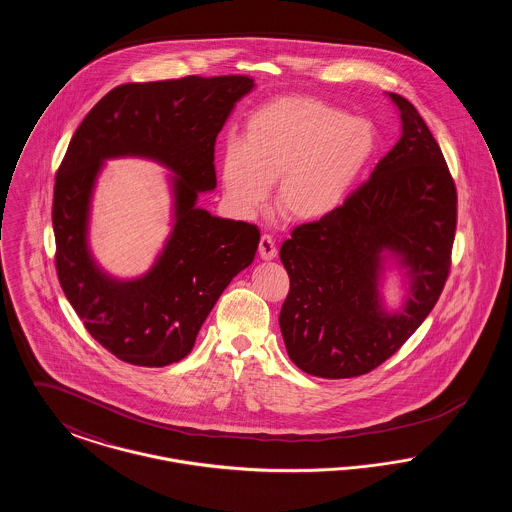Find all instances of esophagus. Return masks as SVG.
Instances as JSON below:
<instances>
[{
	"label": "esophagus",
	"instance_id": "obj_1",
	"mask_svg": "<svg viewBox=\"0 0 512 512\" xmlns=\"http://www.w3.org/2000/svg\"><path fill=\"white\" fill-rule=\"evenodd\" d=\"M276 253H278V249H276L272 236H268V234L261 236V242H259V255H261V259L272 261L276 257Z\"/></svg>",
	"mask_w": 512,
	"mask_h": 512
}]
</instances>
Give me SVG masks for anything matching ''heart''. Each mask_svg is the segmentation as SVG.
<instances>
[{"label": "heart", "mask_w": 512, "mask_h": 512, "mask_svg": "<svg viewBox=\"0 0 512 512\" xmlns=\"http://www.w3.org/2000/svg\"><path fill=\"white\" fill-rule=\"evenodd\" d=\"M376 149L370 122L307 96L259 105L245 121L244 142L228 140L220 155L226 197L244 211L267 201L276 179V207L293 222L336 213L359 184Z\"/></svg>", "instance_id": "1"}]
</instances>
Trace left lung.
I'll use <instances>...</instances> for the list:
<instances>
[{
  "label": "left lung",
  "instance_id": "1",
  "mask_svg": "<svg viewBox=\"0 0 512 512\" xmlns=\"http://www.w3.org/2000/svg\"><path fill=\"white\" fill-rule=\"evenodd\" d=\"M401 136L336 213L301 224L280 247L290 293L280 330L297 368L355 378L382 365L430 315L445 286L457 190L413 103L388 94ZM397 271L408 295L391 310L383 284Z\"/></svg>",
  "mask_w": 512,
  "mask_h": 512
}]
</instances>
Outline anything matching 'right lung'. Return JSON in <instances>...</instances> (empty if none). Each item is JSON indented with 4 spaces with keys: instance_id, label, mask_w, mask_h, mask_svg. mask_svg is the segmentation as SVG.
<instances>
[{
    "instance_id": "1",
    "label": "right lung",
    "mask_w": 512,
    "mask_h": 512,
    "mask_svg": "<svg viewBox=\"0 0 512 512\" xmlns=\"http://www.w3.org/2000/svg\"><path fill=\"white\" fill-rule=\"evenodd\" d=\"M247 76H186L111 90L76 128L55 176L53 232L61 288L86 330L124 363L167 366L184 359L199 328L259 247V228L197 205L217 188L215 142ZM147 158L172 172V232L150 270L119 279L89 245L98 174L111 158Z\"/></svg>"
}]
</instances>
